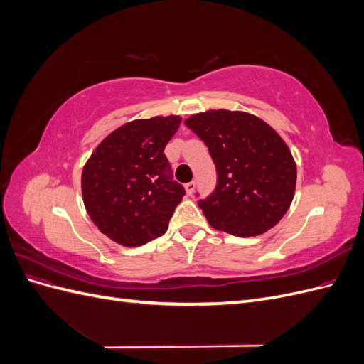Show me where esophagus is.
I'll return each instance as SVG.
<instances>
[{"instance_id":"34e87169","label":"esophagus","mask_w":364,"mask_h":364,"mask_svg":"<svg viewBox=\"0 0 364 364\" xmlns=\"http://www.w3.org/2000/svg\"><path fill=\"white\" fill-rule=\"evenodd\" d=\"M194 188H196V182H188V183H185V190H186V194L188 196H191L193 193H194Z\"/></svg>"}]
</instances>
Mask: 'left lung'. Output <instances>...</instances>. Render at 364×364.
<instances>
[{
  "instance_id": "8db88e82",
  "label": "left lung",
  "mask_w": 364,
  "mask_h": 364,
  "mask_svg": "<svg viewBox=\"0 0 364 364\" xmlns=\"http://www.w3.org/2000/svg\"><path fill=\"white\" fill-rule=\"evenodd\" d=\"M209 150L217 185L199 200L208 223L235 237H255L289 211L296 164L284 139L255 115L206 111L185 119Z\"/></svg>"
}]
</instances>
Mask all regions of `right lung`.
<instances>
[{"instance_id": "obj_1", "label": "right lung", "mask_w": 364, "mask_h": 364, "mask_svg": "<svg viewBox=\"0 0 364 364\" xmlns=\"http://www.w3.org/2000/svg\"><path fill=\"white\" fill-rule=\"evenodd\" d=\"M181 121L178 115L130 121L109 134L85 164L86 213L115 243L142 246L168 229L185 188L173 181L164 149Z\"/></svg>"}]
</instances>
